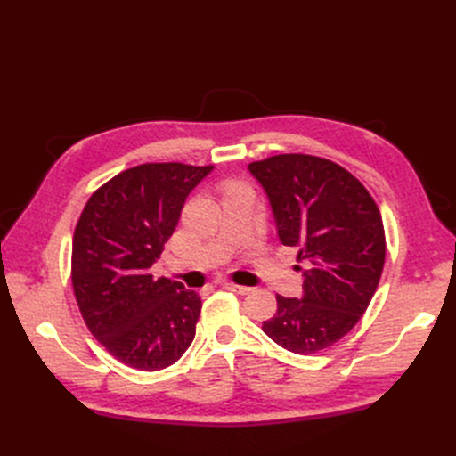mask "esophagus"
I'll return each instance as SVG.
<instances>
[{"label": "esophagus", "instance_id": "1", "mask_svg": "<svg viewBox=\"0 0 456 456\" xmlns=\"http://www.w3.org/2000/svg\"><path fill=\"white\" fill-rule=\"evenodd\" d=\"M224 289L229 290V292H234V294H240V296H246L251 292L249 286H240V284H234V282H224Z\"/></svg>", "mask_w": 456, "mask_h": 456}]
</instances>
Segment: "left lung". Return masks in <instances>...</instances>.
<instances>
[{"label":"left lung","mask_w":456,"mask_h":456,"mask_svg":"<svg viewBox=\"0 0 456 456\" xmlns=\"http://www.w3.org/2000/svg\"><path fill=\"white\" fill-rule=\"evenodd\" d=\"M265 190L279 240L305 262L301 297L277 296L262 330L297 354L322 351L366 313L385 266L387 242L370 191L342 166L313 155L251 162Z\"/></svg>","instance_id":"obj_1"}]
</instances>
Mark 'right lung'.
Listing matches in <instances>:
<instances>
[{
	"label": "right lung",
	"mask_w": 456,
	"mask_h": 456,
	"mask_svg": "<svg viewBox=\"0 0 456 456\" xmlns=\"http://www.w3.org/2000/svg\"><path fill=\"white\" fill-rule=\"evenodd\" d=\"M214 166L142 164L88 200L74 234L71 282L90 332L131 368L177 362L196 337L201 299L151 266L179 224L183 205Z\"/></svg>",
	"instance_id": "right-lung-1"
}]
</instances>
